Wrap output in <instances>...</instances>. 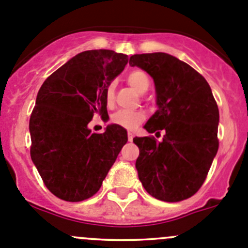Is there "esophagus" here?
I'll use <instances>...</instances> for the list:
<instances>
[{"label":"esophagus","mask_w":248,"mask_h":248,"mask_svg":"<svg viewBox=\"0 0 248 248\" xmlns=\"http://www.w3.org/2000/svg\"><path fill=\"white\" fill-rule=\"evenodd\" d=\"M134 137H135L134 132H131V131H129V132H127V140H129L130 142H131L132 140H134Z\"/></svg>","instance_id":"esophagus-1"}]
</instances>
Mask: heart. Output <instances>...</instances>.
<instances>
[{
	"label": "heart",
	"mask_w": 248,
	"mask_h": 248,
	"mask_svg": "<svg viewBox=\"0 0 248 248\" xmlns=\"http://www.w3.org/2000/svg\"><path fill=\"white\" fill-rule=\"evenodd\" d=\"M127 83L134 90H136L140 94H143L149 89V78L143 71L134 70L127 75ZM114 99V85L109 84L106 90V100L108 104H111ZM144 119V114L140 111H118L113 117L112 122L124 129L132 130L137 126Z\"/></svg>",
	"instance_id": "heart-1"
}]
</instances>
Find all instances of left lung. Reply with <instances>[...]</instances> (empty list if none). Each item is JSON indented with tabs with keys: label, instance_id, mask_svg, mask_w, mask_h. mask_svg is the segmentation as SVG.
I'll return each instance as SVG.
<instances>
[{
	"label": "left lung",
	"instance_id": "left-lung-1",
	"mask_svg": "<svg viewBox=\"0 0 248 248\" xmlns=\"http://www.w3.org/2000/svg\"><path fill=\"white\" fill-rule=\"evenodd\" d=\"M129 63L154 80L158 109L147 121L149 132L164 130L163 141L135 137L136 170L147 193L177 202L194 195L218 151L219 112L211 88L192 66L166 53L135 54Z\"/></svg>",
	"mask_w": 248,
	"mask_h": 248
}]
</instances>
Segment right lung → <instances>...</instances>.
I'll return each mask as SVG.
<instances>
[{
  "instance_id": "right-lung-1",
  "label": "right lung",
  "mask_w": 248,
  "mask_h": 248,
  "mask_svg": "<svg viewBox=\"0 0 248 248\" xmlns=\"http://www.w3.org/2000/svg\"><path fill=\"white\" fill-rule=\"evenodd\" d=\"M127 55L108 49L82 51L42 84L30 118L31 159L46 187L65 202L93 197L106 178L127 132L117 124L95 134V114L107 117L106 90Z\"/></svg>"
}]
</instances>
